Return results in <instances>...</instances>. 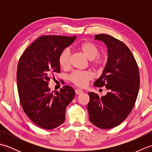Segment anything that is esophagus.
Listing matches in <instances>:
<instances>
[{"instance_id": "esophagus-1", "label": "esophagus", "mask_w": 152, "mask_h": 152, "mask_svg": "<svg viewBox=\"0 0 152 152\" xmlns=\"http://www.w3.org/2000/svg\"><path fill=\"white\" fill-rule=\"evenodd\" d=\"M75 93H76V95H80V94H82V93H83V90L80 89H76L75 90Z\"/></svg>"}]
</instances>
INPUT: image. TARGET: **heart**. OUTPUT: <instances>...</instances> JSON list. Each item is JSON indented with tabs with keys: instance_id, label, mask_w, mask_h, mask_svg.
Instances as JSON below:
<instances>
[{
	"instance_id": "1",
	"label": "heart",
	"mask_w": 152,
	"mask_h": 152,
	"mask_svg": "<svg viewBox=\"0 0 152 152\" xmlns=\"http://www.w3.org/2000/svg\"><path fill=\"white\" fill-rule=\"evenodd\" d=\"M79 50L88 58L92 60L94 66H101L106 63V57L104 55H99V50L94 44L87 42L82 44L79 46ZM59 63L63 69H67L70 64V50H64L59 55ZM93 78V74L89 71H75L70 74L69 79L71 82L79 87H85L88 82Z\"/></svg>"
}]
</instances>
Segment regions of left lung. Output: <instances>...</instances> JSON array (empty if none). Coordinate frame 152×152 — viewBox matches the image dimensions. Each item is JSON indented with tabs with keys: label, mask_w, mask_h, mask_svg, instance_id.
<instances>
[{
	"label": "left lung",
	"mask_w": 152,
	"mask_h": 152,
	"mask_svg": "<svg viewBox=\"0 0 152 152\" xmlns=\"http://www.w3.org/2000/svg\"><path fill=\"white\" fill-rule=\"evenodd\" d=\"M95 40L104 42L108 59L101 76L94 82L105 86L107 94L99 96L89 92V120L100 129H107L124 121L133 108L140 87V74L133 53L126 45L108 34H96Z\"/></svg>",
	"instance_id": "1"
}]
</instances>
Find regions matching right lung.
I'll use <instances>...</instances> for the list:
<instances>
[{
  "label": "right lung",
  "instance_id": "1",
  "mask_svg": "<svg viewBox=\"0 0 152 152\" xmlns=\"http://www.w3.org/2000/svg\"><path fill=\"white\" fill-rule=\"evenodd\" d=\"M76 38V36H42L27 48L19 60L17 85L22 108L35 124L45 129H53L63 124L66 106L75 95L69 86L53 93L48 82L54 74L60 72V53Z\"/></svg>",
  "mask_w": 152,
  "mask_h": 152
}]
</instances>
